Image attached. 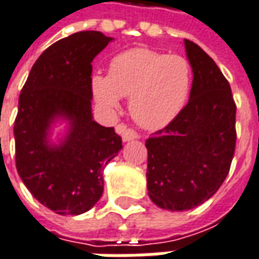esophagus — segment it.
<instances>
[{
	"label": "esophagus",
	"instance_id": "obj_1",
	"mask_svg": "<svg viewBox=\"0 0 259 259\" xmlns=\"http://www.w3.org/2000/svg\"><path fill=\"white\" fill-rule=\"evenodd\" d=\"M117 133H120L122 135V139H123V142H130V140H135L139 137V133L136 132L135 129H130L127 126H124V124H119L116 127Z\"/></svg>",
	"mask_w": 259,
	"mask_h": 259
}]
</instances>
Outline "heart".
Instances as JSON below:
<instances>
[{
  "instance_id": "b5f03b06",
  "label": "heart",
  "mask_w": 259,
  "mask_h": 259,
  "mask_svg": "<svg viewBox=\"0 0 259 259\" xmlns=\"http://www.w3.org/2000/svg\"><path fill=\"white\" fill-rule=\"evenodd\" d=\"M192 85V70L181 56L150 49H130L109 63V74L91 75L94 99L105 109H116L122 97L139 124L158 129L184 109Z\"/></svg>"
}]
</instances>
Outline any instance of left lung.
Returning a JSON list of instances; mask_svg holds the SVG:
<instances>
[{"label":"left lung","mask_w":259,"mask_h":259,"mask_svg":"<svg viewBox=\"0 0 259 259\" xmlns=\"http://www.w3.org/2000/svg\"><path fill=\"white\" fill-rule=\"evenodd\" d=\"M193 73L180 115L146 140L148 196L161 209L189 210L211 198L236 150V102L218 64L185 39Z\"/></svg>","instance_id":"1"}]
</instances>
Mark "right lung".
<instances>
[{
  "mask_svg": "<svg viewBox=\"0 0 259 259\" xmlns=\"http://www.w3.org/2000/svg\"><path fill=\"white\" fill-rule=\"evenodd\" d=\"M111 40L97 30L57 40L36 60L19 95L16 169L30 193L57 214L90 210L104 192V167L122 150V137L91 113V63ZM57 117L70 129L52 146L48 130Z\"/></svg>",
  "mask_w": 259,
  "mask_h": 259,
  "instance_id": "obj_1",
  "label": "right lung"
}]
</instances>
